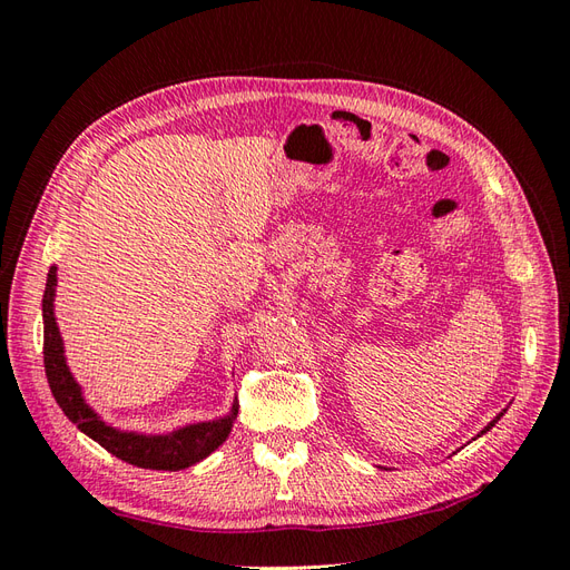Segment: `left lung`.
<instances>
[{
	"label": "left lung",
	"instance_id": "obj_1",
	"mask_svg": "<svg viewBox=\"0 0 570 570\" xmlns=\"http://www.w3.org/2000/svg\"><path fill=\"white\" fill-rule=\"evenodd\" d=\"M502 416H504V411H502V413H499V416H497V419H494V421H490V423H488V425H485V428H482V433H480V435H485V433H488V430H490V428H492V425H494V423H497V421H499V419H502Z\"/></svg>",
	"mask_w": 570,
	"mask_h": 570
}]
</instances>
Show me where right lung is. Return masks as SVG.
Instances as JSON below:
<instances>
[{"label": "right lung", "instance_id": "add662e5", "mask_svg": "<svg viewBox=\"0 0 570 570\" xmlns=\"http://www.w3.org/2000/svg\"><path fill=\"white\" fill-rule=\"evenodd\" d=\"M55 287H57V266L49 268L47 287L42 297V318H45V373L55 394L57 404L73 421L85 435L92 438L107 452L120 461L140 465V469L154 471H180L202 459L209 456L214 450L226 442L230 428L237 419V402L233 404L226 419L185 425L168 435H137L120 433V430L107 425L97 413L85 404L80 385L66 366L63 342L55 318Z\"/></svg>", "mask_w": 570, "mask_h": 570}]
</instances>
